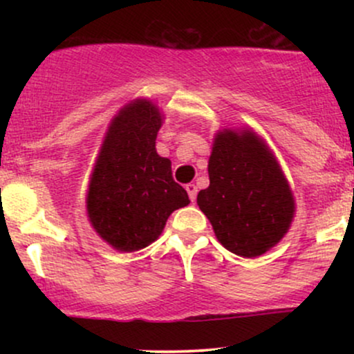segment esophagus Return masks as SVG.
Masks as SVG:
<instances>
[{
	"label": "esophagus",
	"instance_id": "obj_1",
	"mask_svg": "<svg viewBox=\"0 0 354 354\" xmlns=\"http://www.w3.org/2000/svg\"><path fill=\"white\" fill-rule=\"evenodd\" d=\"M186 191H188V196H189L191 201L196 200V194H198L196 185H193V183H189V185H186Z\"/></svg>",
	"mask_w": 354,
	"mask_h": 354
}]
</instances>
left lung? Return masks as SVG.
<instances>
[{
    "label": "left lung",
    "instance_id": "8db88e82",
    "mask_svg": "<svg viewBox=\"0 0 354 354\" xmlns=\"http://www.w3.org/2000/svg\"><path fill=\"white\" fill-rule=\"evenodd\" d=\"M209 186L198 206L218 241L231 253L254 258L279 243L295 214L283 171L254 133H218L208 163Z\"/></svg>",
    "mask_w": 354,
    "mask_h": 354
}]
</instances>
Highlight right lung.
I'll list each match as a JSON object with an SVG mask.
<instances>
[{
    "instance_id": "obj_1",
    "label": "right lung",
    "mask_w": 354,
    "mask_h": 354,
    "mask_svg": "<svg viewBox=\"0 0 354 354\" xmlns=\"http://www.w3.org/2000/svg\"><path fill=\"white\" fill-rule=\"evenodd\" d=\"M161 115L151 101L136 100L109 126L89 183L86 209L93 228L120 251L148 246L174 209L189 203L173 180L171 161L156 153Z\"/></svg>"
}]
</instances>
